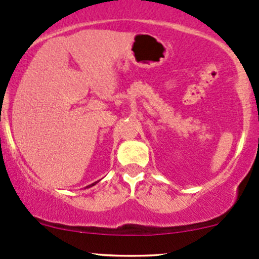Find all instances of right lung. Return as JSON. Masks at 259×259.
<instances>
[{"mask_svg":"<svg viewBox=\"0 0 259 259\" xmlns=\"http://www.w3.org/2000/svg\"><path fill=\"white\" fill-rule=\"evenodd\" d=\"M95 184H97V182L93 183V184H91V185H88V186H86V188H91V186H94V185H95Z\"/></svg>","mask_w":259,"mask_h":259,"instance_id":"obj_1","label":"right lung"}]
</instances>
